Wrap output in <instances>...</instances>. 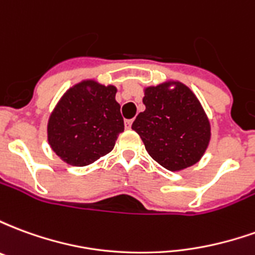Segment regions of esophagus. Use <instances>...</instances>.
Instances as JSON below:
<instances>
[{
	"label": "esophagus",
	"mask_w": 255,
	"mask_h": 255,
	"mask_svg": "<svg viewBox=\"0 0 255 255\" xmlns=\"http://www.w3.org/2000/svg\"><path fill=\"white\" fill-rule=\"evenodd\" d=\"M124 126H126V128H127V129H129V128H131V126H132V120H131V119H129V120H126V122H124Z\"/></svg>",
	"instance_id": "1"
}]
</instances>
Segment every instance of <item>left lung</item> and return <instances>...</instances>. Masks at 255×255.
Wrapping results in <instances>:
<instances>
[{"mask_svg":"<svg viewBox=\"0 0 255 255\" xmlns=\"http://www.w3.org/2000/svg\"><path fill=\"white\" fill-rule=\"evenodd\" d=\"M143 104L146 109L132 129L150 157L172 172L197 164L210 142V123L195 94L186 84L169 80L146 87Z\"/></svg>","mask_w":255,"mask_h":255,"instance_id":"1","label":"left lung"}]
</instances>
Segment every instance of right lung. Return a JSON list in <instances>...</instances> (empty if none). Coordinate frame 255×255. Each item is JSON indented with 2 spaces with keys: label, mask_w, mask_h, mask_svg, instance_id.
I'll return each mask as SVG.
<instances>
[{
  "label": "right lung",
  "mask_w": 255,
  "mask_h": 255,
  "mask_svg": "<svg viewBox=\"0 0 255 255\" xmlns=\"http://www.w3.org/2000/svg\"><path fill=\"white\" fill-rule=\"evenodd\" d=\"M117 89L97 80H82L68 89L47 122V142L69 165L86 166L111 153L124 120Z\"/></svg>",
  "instance_id": "1"
}]
</instances>
